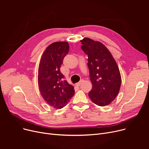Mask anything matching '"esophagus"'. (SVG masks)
<instances>
[{
	"label": "esophagus",
	"instance_id": "1",
	"mask_svg": "<svg viewBox=\"0 0 149 149\" xmlns=\"http://www.w3.org/2000/svg\"><path fill=\"white\" fill-rule=\"evenodd\" d=\"M81 83H82V81H80V82L76 83V84H75V85L77 86H80V85L81 84Z\"/></svg>",
	"mask_w": 149,
	"mask_h": 149
}]
</instances>
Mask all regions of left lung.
<instances>
[{
  "instance_id": "obj_1",
  "label": "left lung",
  "mask_w": 149,
  "mask_h": 149,
  "mask_svg": "<svg viewBox=\"0 0 149 149\" xmlns=\"http://www.w3.org/2000/svg\"><path fill=\"white\" fill-rule=\"evenodd\" d=\"M81 49L88 55V65L92 89L89 97L93 103L105 106L111 104L120 91L121 77L112 55L100 42L85 37Z\"/></svg>"
}]
</instances>
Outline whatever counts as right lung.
Returning <instances> with one entry per match:
<instances>
[{
    "mask_svg": "<svg viewBox=\"0 0 149 149\" xmlns=\"http://www.w3.org/2000/svg\"><path fill=\"white\" fill-rule=\"evenodd\" d=\"M69 50V43H51L42 54L38 70V85L46 102L57 109L65 107L74 95L73 86L64 80L60 66Z\"/></svg>",
    "mask_w": 149,
    "mask_h": 149,
    "instance_id": "add662e5",
    "label": "right lung"
}]
</instances>
